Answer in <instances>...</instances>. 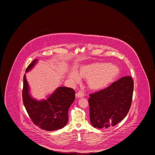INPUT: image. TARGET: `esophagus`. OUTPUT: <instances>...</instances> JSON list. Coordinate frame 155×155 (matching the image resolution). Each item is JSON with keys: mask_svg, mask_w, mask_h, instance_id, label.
Listing matches in <instances>:
<instances>
[{"mask_svg": "<svg viewBox=\"0 0 155 155\" xmlns=\"http://www.w3.org/2000/svg\"><path fill=\"white\" fill-rule=\"evenodd\" d=\"M84 97V94L82 91H79L76 94V97L77 98H80V97Z\"/></svg>", "mask_w": 155, "mask_h": 155, "instance_id": "esophagus-1", "label": "esophagus"}]
</instances>
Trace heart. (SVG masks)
Instances as JSON below:
<instances>
[{
  "instance_id": "obj_1",
  "label": "heart",
  "mask_w": 155,
  "mask_h": 155,
  "mask_svg": "<svg viewBox=\"0 0 155 155\" xmlns=\"http://www.w3.org/2000/svg\"><path fill=\"white\" fill-rule=\"evenodd\" d=\"M78 72L82 77L88 78L89 86L96 90L110 84L119 74V69L113 64L94 63L82 67ZM79 74L76 70H73L69 72L68 78L73 82H78L80 80Z\"/></svg>"
}]
</instances>
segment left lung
Here are the masks:
<instances>
[{
  "mask_svg": "<svg viewBox=\"0 0 155 155\" xmlns=\"http://www.w3.org/2000/svg\"><path fill=\"white\" fill-rule=\"evenodd\" d=\"M134 82L130 76L120 78L109 87L89 95L90 120L98 129L116 126L131 107Z\"/></svg>",
  "mask_w": 155,
  "mask_h": 155,
  "instance_id": "left-lung-1",
  "label": "left lung"
}]
</instances>
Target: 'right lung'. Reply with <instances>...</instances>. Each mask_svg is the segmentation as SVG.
I'll list each match as a JSON object with an SVG mask.
<instances>
[{"mask_svg":"<svg viewBox=\"0 0 155 155\" xmlns=\"http://www.w3.org/2000/svg\"><path fill=\"white\" fill-rule=\"evenodd\" d=\"M35 60L28 67L26 72L35 67ZM29 87L26 75L23 78L22 100L26 111L34 124L48 131H55L66 126L68 120V112L75 101V91L67 87H60L46 99L38 101L29 94Z\"/></svg>","mask_w":155,"mask_h":155,"instance_id":"1","label":"right lung"}]
</instances>
